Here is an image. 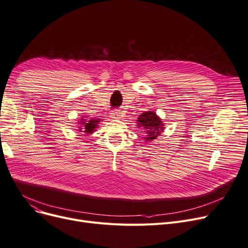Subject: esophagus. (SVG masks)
<instances>
[{
	"instance_id": "1",
	"label": "esophagus",
	"mask_w": 248,
	"mask_h": 248,
	"mask_svg": "<svg viewBox=\"0 0 248 248\" xmlns=\"http://www.w3.org/2000/svg\"><path fill=\"white\" fill-rule=\"evenodd\" d=\"M110 117L113 118V120H122V118H123V114H122V112H120V111L113 110V111H111V113H110Z\"/></svg>"
}]
</instances>
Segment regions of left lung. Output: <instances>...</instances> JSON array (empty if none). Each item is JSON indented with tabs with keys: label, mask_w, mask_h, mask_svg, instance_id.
<instances>
[{
	"label": "left lung",
	"mask_w": 248,
	"mask_h": 248,
	"mask_svg": "<svg viewBox=\"0 0 248 248\" xmlns=\"http://www.w3.org/2000/svg\"><path fill=\"white\" fill-rule=\"evenodd\" d=\"M137 127L142 128L146 135L144 137L145 142L149 143L164 131V124L155 111H145L138 117Z\"/></svg>",
	"instance_id": "left-lung-1"
}]
</instances>
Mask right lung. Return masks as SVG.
<instances>
[{"label":"right lung","mask_w":248,"mask_h":248,"mask_svg":"<svg viewBox=\"0 0 248 248\" xmlns=\"http://www.w3.org/2000/svg\"><path fill=\"white\" fill-rule=\"evenodd\" d=\"M87 117H81L78 123L79 132H83L85 134H92L96 128L98 127V124L100 123L99 120L96 118H91V120H86Z\"/></svg>","instance_id":"1"}]
</instances>
